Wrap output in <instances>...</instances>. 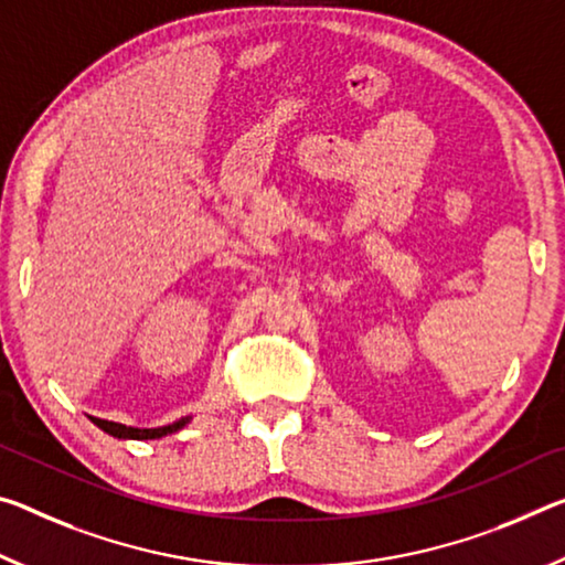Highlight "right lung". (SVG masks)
<instances>
[{
	"mask_svg": "<svg viewBox=\"0 0 565 565\" xmlns=\"http://www.w3.org/2000/svg\"><path fill=\"white\" fill-rule=\"evenodd\" d=\"M89 419H93V423L100 427L103 433L118 437V440H158V437L178 433V429L191 423V417H181L178 423L163 425V427H128L120 423H110V419H100V417H89Z\"/></svg>",
	"mask_w": 565,
	"mask_h": 565,
	"instance_id": "1",
	"label": "right lung"
}]
</instances>
